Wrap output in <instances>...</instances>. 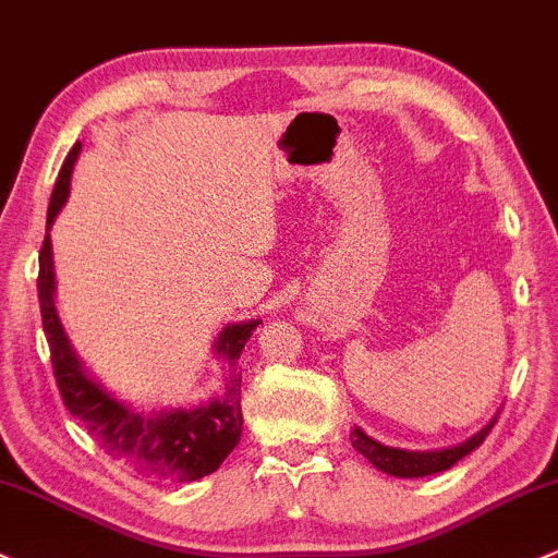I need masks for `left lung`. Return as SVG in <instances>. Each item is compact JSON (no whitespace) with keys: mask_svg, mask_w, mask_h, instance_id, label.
<instances>
[{"mask_svg":"<svg viewBox=\"0 0 558 558\" xmlns=\"http://www.w3.org/2000/svg\"><path fill=\"white\" fill-rule=\"evenodd\" d=\"M495 421L498 418L489 421L482 432H476L474 437L466 439V442L456 445V448H448V450H426V452L415 450L413 452V450L387 448V445L376 442V439L368 437V434H365L360 426L352 428L349 439H352V448L357 452H363L373 466H376L378 471H384V474L402 476V480H418V476H432V474H439V471H448L450 466H456L461 458H466L471 450H476L482 442H485V437L489 434V428L495 426Z\"/></svg>","mask_w":558,"mask_h":558,"instance_id":"obj_1","label":"left lung"}]
</instances>
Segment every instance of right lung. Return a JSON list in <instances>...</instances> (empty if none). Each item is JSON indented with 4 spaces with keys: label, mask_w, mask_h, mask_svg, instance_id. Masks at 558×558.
<instances>
[{
    "label": "right lung",
    "mask_w": 558,
    "mask_h": 558,
    "mask_svg": "<svg viewBox=\"0 0 558 558\" xmlns=\"http://www.w3.org/2000/svg\"><path fill=\"white\" fill-rule=\"evenodd\" d=\"M82 143H76L63 161L58 182H54L50 209H47V235L39 251V307L47 344L52 354L54 381L60 397L71 415L82 418L92 437L108 450V456L130 463L143 476L161 482H195L222 466L225 458L241 442L243 413H241V360L243 347L259 326V320L232 323L217 336L214 352L230 365L222 395L198 408H171L158 413H137L126 402L116 400L95 378L84 371L69 344L58 310H54V265L50 228L69 201L71 171L76 163Z\"/></svg>",
    "instance_id": "obj_1"
}]
</instances>
